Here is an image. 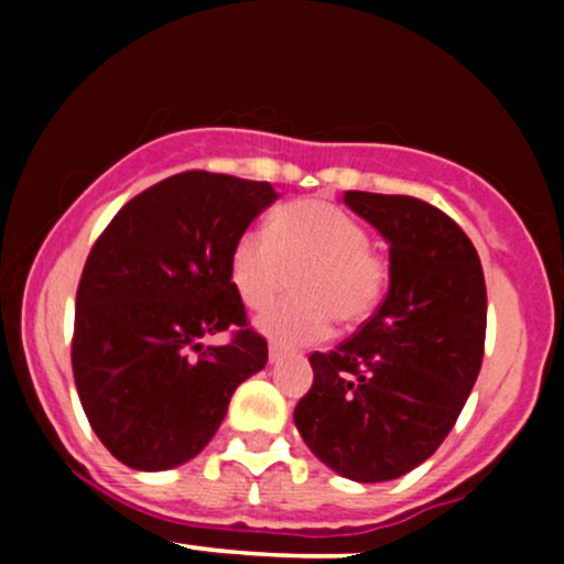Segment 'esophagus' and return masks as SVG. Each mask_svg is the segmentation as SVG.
Returning a JSON list of instances; mask_svg holds the SVG:
<instances>
[{"label": "esophagus", "mask_w": 564, "mask_h": 564, "mask_svg": "<svg viewBox=\"0 0 564 564\" xmlns=\"http://www.w3.org/2000/svg\"><path fill=\"white\" fill-rule=\"evenodd\" d=\"M268 358H270V364H278V360L283 358V349L275 345V341H270V347H268Z\"/></svg>", "instance_id": "obj_1"}]
</instances>
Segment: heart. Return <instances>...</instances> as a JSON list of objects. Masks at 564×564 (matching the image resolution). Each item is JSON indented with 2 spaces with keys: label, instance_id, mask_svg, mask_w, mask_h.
<instances>
[{
  "label": "heart",
  "instance_id": "heart-1",
  "mask_svg": "<svg viewBox=\"0 0 564 564\" xmlns=\"http://www.w3.org/2000/svg\"><path fill=\"white\" fill-rule=\"evenodd\" d=\"M368 230L332 200L281 206L270 230L249 228L230 251V278L249 310L273 304L296 275L294 300L260 315V332L281 347L326 339L332 321H368L387 289V262L368 246Z\"/></svg>",
  "mask_w": 564,
  "mask_h": 564
}]
</instances>
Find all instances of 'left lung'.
Masks as SVG:
<instances>
[{
  "label": "left lung",
  "mask_w": 564,
  "mask_h": 564,
  "mask_svg": "<svg viewBox=\"0 0 564 564\" xmlns=\"http://www.w3.org/2000/svg\"><path fill=\"white\" fill-rule=\"evenodd\" d=\"M345 204L390 243V291L332 352L294 408L307 448L355 482L403 477L440 448L482 366V264L467 232L413 196L347 191Z\"/></svg>",
  "instance_id": "obj_1"
}]
</instances>
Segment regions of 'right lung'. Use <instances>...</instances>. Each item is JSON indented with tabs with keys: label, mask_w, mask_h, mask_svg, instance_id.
Returning <instances> with one entry per match:
<instances>
[{
	"label": "right lung",
	"mask_w": 564,
	"mask_h": 564,
	"mask_svg": "<svg viewBox=\"0 0 564 564\" xmlns=\"http://www.w3.org/2000/svg\"><path fill=\"white\" fill-rule=\"evenodd\" d=\"M275 198L270 183L174 174L121 206L89 251L70 366L95 435L127 467L161 471L198 456L236 387L268 364L230 251ZM228 327V346L203 347Z\"/></svg>",
	"instance_id": "1"
}]
</instances>
